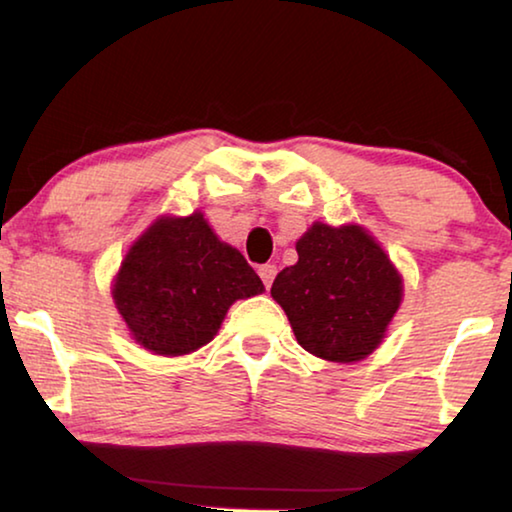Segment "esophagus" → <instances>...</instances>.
<instances>
[{
  "label": "esophagus",
  "mask_w": 512,
  "mask_h": 512,
  "mask_svg": "<svg viewBox=\"0 0 512 512\" xmlns=\"http://www.w3.org/2000/svg\"><path fill=\"white\" fill-rule=\"evenodd\" d=\"M259 278H262V282H264V287L266 289H271V285H273V278H276V273H278V269L273 264H264V266H259Z\"/></svg>",
  "instance_id": "1"
}]
</instances>
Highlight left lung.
Segmentation results:
<instances>
[{
  "instance_id": "left-lung-1",
  "label": "left lung",
  "mask_w": 512,
  "mask_h": 512,
  "mask_svg": "<svg viewBox=\"0 0 512 512\" xmlns=\"http://www.w3.org/2000/svg\"><path fill=\"white\" fill-rule=\"evenodd\" d=\"M299 262L282 269L271 296L305 352L354 363L375 352L402 301V278L358 225L315 223L296 241Z\"/></svg>"
}]
</instances>
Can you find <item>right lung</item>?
<instances>
[{"mask_svg":"<svg viewBox=\"0 0 512 512\" xmlns=\"http://www.w3.org/2000/svg\"><path fill=\"white\" fill-rule=\"evenodd\" d=\"M262 292L253 266L213 234L200 211L158 218L128 250L112 285L135 342L160 356L207 345L234 301Z\"/></svg>","mask_w":512,"mask_h":512,"instance_id":"1","label":"right lung"}]
</instances>
